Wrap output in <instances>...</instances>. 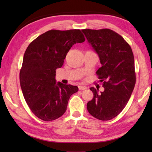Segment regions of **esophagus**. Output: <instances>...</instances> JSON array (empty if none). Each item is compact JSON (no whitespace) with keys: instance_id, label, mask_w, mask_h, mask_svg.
Returning a JSON list of instances; mask_svg holds the SVG:
<instances>
[{"instance_id":"esophagus-1","label":"esophagus","mask_w":152,"mask_h":152,"mask_svg":"<svg viewBox=\"0 0 152 152\" xmlns=\"http://www.w3.org/2000/svg\"><path fill=\"white\" fill-rule=\"evenodd\" d=\"M78 89L80 91H82V90H85L87 89L86 86H78Z\"/></svg>"}]
</instances>
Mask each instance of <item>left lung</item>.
I'll use <instances>...</instances> for the list:
<instances>
[{
	"instance_id": "left-lung-1",
	"label": "left lung",
	"mask_w": 152,
	"mask_h": 152,
	"mask_svg": "<svg viewBox=\"0 0 152 152\" xmlns=\"http://www.w3.org/2000/svg\"><path fill=\"white\" fill-rule=\"evenodd\" d=\"M102 66L96 74L104 91L91 88L93 98L87 104L89 113L102 121L116 117L125 107L136 83L134 59L131 46L121 35L108 28L83 29Z\"/></svg>"
}]
</instances>
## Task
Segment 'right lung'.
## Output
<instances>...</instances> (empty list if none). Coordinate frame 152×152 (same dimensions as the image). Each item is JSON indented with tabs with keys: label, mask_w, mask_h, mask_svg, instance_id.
Returning a JSON list of instances; mask_svg holds the SVG:
<instances>
[{
	"label": "right lung",
	"mask_w": 152,
	"mask_h": 152,
	"mask_svg": "<svg viewBox=\"0 0 152 152\" xmlns=\"http://www.w3.org/2000/svg\"><path fill=\"white\" fill-rule=\"evenodd\" d=\"M84 41L79 29L50 30L28 45L19 80L25 101L38 118L53 121L66 112L70 96L78 88L56 82V70L63 66L71 47Z\"/></svg>",
	"instance_id": "obj_1"
}]
</instances>
